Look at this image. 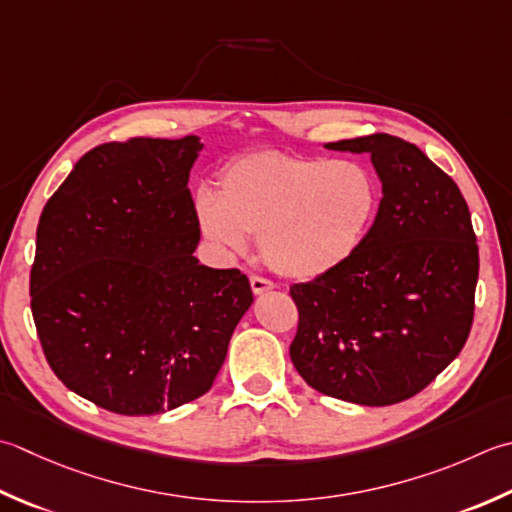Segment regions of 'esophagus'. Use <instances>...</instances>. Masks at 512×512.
Segmentation results:
<instances>
[{"label":"esophagus","mask_w":512,"mask_h":512,"mask_svg":"<svg viewBox=\"0 0 512 512\" xmlns=\"http://www.w3.org/2000/svg\"><path fill=\"white\" fill-rule=\"evenodd\" d=\"M250 288H253L255 295H264V293H268V290H273L275 284L270 282V279H266V277L253 275V277H250Z\"/></svg>","instance_id":"34e87169"}]
</instances>
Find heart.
Listing matches in <instances>:
<instances>
[{"instance_id":"heart-1","label":"heart","mask_w":512,"mask_h":512,"mask_svg":"<svg viewBox=\"0 0 512 512\" xmlns=\"http://www.w3.org/2000/svg\"><path fill=\"white\" fill-rule=\"evenodd\" d=\"M382 190L370 170L353 162L262 150L230 162L219 197L199 193L202 235L224 255H242L248 235L275 273L315 279L342 268L375 224Z\"/></svg>"}]
</instances>
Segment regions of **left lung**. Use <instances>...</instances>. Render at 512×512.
<instances>
[{
	"label": "left lung",
	"instance_id": "1",
	"mask_svg": "<svg viewBox=\"0 0 512 512\" xmlns=\"http://www.w3.org/2000/svg\"><path fill=\"white\" fill-rule=\"evenodd\" d=\"M368 153L382 202L350 262L290 286V359L308 386L362 406L417 395L464 348L479 250L462 190L415 144L375 133L326 144Z\"/></svg>",
	"mask_w": 512,
	"mask_h": 512
}]
</instances>
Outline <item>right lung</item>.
I'll use <instances>...</instances> for the list:
<instances>
[{"label":"right lung","instance_id":"add662e5","mask_svg":"<svg viewBox=\"0 0 512 512\" xmlns=\"http://www.w3.org/2000/svg\"><path fill=\"white\" fill-rule=\"evenodd\" d=\"M204 144L133 137L79 159L37 226L30 308L53 373L119 415L202 397L253 304L237 268H208L190 168Z\"/></svg>","mask_w":512,"mask_h":512}]
</instances>
